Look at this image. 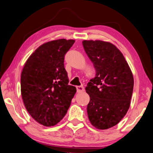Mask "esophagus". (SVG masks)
Instances as JSON below:
<instances>
[{
	"label": "esophagus",
	"instance_id": "esophagus-1",
	"mask_svg": "<svg viewBox=\"0 0 153 153\" xmlns=\"http://www.w3.org/2000/svg\"><path fill=\"white\" fill-rule=\"evenodd\" d=\"M77 93H82L84 91V87L83 86H76Z\"/></svg>",
	"mask_w": 153,
	"mask_h": 153
}]
</instances>
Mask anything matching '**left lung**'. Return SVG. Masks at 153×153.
I'll return each instance as SVG.
<instances>
[{
    "instance_id": "8db88e82",
    "label": "left lung",
    "mask_w": 153,
    "mask_h": 153,
    "mask_svg": "<svg viewBox=\"0 0 153 153\" xmlns=\"http://www.w3.org/2000/svg\"><path fill=\"white\" fill-rule=\"evenodd\" d=\"M82 45L96 70V77L85 88L90 96L88 119L97 129H107L117 125L129 110L134 84L132 72L111 43L84 40Z\"/></svg>"
}]
</instances>
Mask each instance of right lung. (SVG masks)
Masks as SVG:
<instances>
[{"label": "right lung", "instance_id": "right-lung-1", "mask_svg": "<svg viewBox=\"0 0 153 153\" xmlns=\"http://www.w3.org/2000/svg\"><path fill=\"white\" fill-rule=\"evenodd\" d=\"M74 40L52 41L39 46L26 60L21 74L24 105L37 123L45 127L61 120L76 93L69 85L64 59Z\"/></svg>", "mask_w": 153, "mask_h": 153}]
</instances>
